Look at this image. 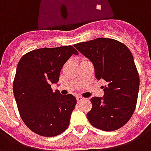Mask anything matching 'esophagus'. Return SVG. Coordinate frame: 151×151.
Returning a JSON list of instances; mask_svg holds the SVG:
<instances>
[{
    "instance_id": "obj_1",
    "label": "esophagus",
    "mask_w": 151,
    "mask_h": 151,
    "mask_svg": "<svg viewBox=\"0 0 151 151\" xmlns=\"http://www.w3.org/2000/svg\"><path fill=\"white\" fill-rule=\"evenodd\" d=\"M82 99H83V98H82V97H80V96H77V101H78V103H80V102L82 101Z\"/></svg>"
}]
</instances>
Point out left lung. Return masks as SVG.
Masks as SVG:
<instances>
[{
    "mask_svg": "<svg viewBox=\"0 0 151 151\" xmlns=\"http://www.w3.org/2000/svg\"><path fill=\"white\" fill-rule=\"evenodd\" d=\"M95 68V78L104 79L103 97L91 99L92 108L86 116L99 129L114 131L124 125L135 110L139 90V75L133 55L124 43L98 38L74 44Z\"/></svg>",
    "mask_w": 151,
    "mask_h": 151,
    "instance_id": "1",
    "label": "left lung"
}]
</instances>
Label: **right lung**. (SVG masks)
<instances>
[{"instance_id":"right-lung-1","label":"right lung","mask_w":151,"mask_h":151,"mask_svg":"<svg viewBox=\"0 0 151 151\" xmlns=\"http://www.w3.org/2000/svg\"><path fill=\"white\" fill-rule=\"evenodd\" d=\"M73 54L78 52L72 46L43 47L25 54L18 62L13 84L18 111L25 124L40 136H57L69 127L76 98L53 92L51 86Z\"/></svg>"}]
</instances>
